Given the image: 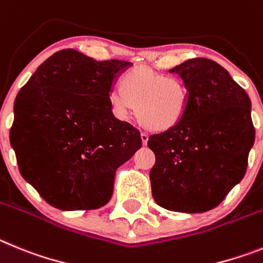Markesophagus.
<instances>
[{"mask_svg": "<svg viewBox=\"0 0 263 263\" xmlns=\"http://www.w3.org/2000/svg\"><path fill=\"white\" fill-rule=\"evenodd\" d=\"M141 141H143L144 145H146L148 144V140H149V135L146 134V132H141Z\"/></svg>", "mask_w": 263, "mask_h": 263, "instance_id": "34e87169", "label": "esophagus"}]
</instances>
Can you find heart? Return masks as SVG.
<instances>
[{
	"label": "heart",
	"mask_w": 263,
	"mask_h": 263,
	"mask_svg": "<svg viewBox=\"0 0 263 263\" xmlns=\"http://www.w3.org/2000/svg\"><path fill=\"white\" fill-rule=\"evenodd\" d=\"M120 89H111L108 105L118 119H127L136 106L139 122L152 131L178 126L189 106L190 91L183 80L161 74L145 67L124 73Z\"/></svg>",
	"instance_id": "obj_1"
}]
</instances>
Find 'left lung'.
<instances>
[{"label": "left lung", "instance_id": "1", "mask_svg": "<svg viewBox=\"0 0 263 263\" xmlns=\"http://www.w3.org/2000/svg\"><path fill=\"white\" fill-rule=\"evenodd\" d=\"M190 91L183 119L149 136L156 155L152 195L169 211H210L240 183L254 144L252 103L228 70L208 59H191L169 70Z\"/></svg>", "mask_w": 263, "mask_h": 263}]
</instances>
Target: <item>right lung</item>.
I'll use <instances>...</instances> for the list:
<instances>
[{"label": "right lung", "mask_w": 263, "mask_h": 263, "mask_svg": "<svg viewBox=\"0 0 263 263\" xmlns=\"http://www.w3.org/2000/svg\"><path fill=\"white\" fill-rule=\"evenodd\" d=\"M132 63L63 49L37 67L14 102L10 144L26 182L63 211L111 199L115 172L141 148L139 129L117 119L108 93Z\"/></svg>", "instance_id": "right-lung-1"}]
</instances>
